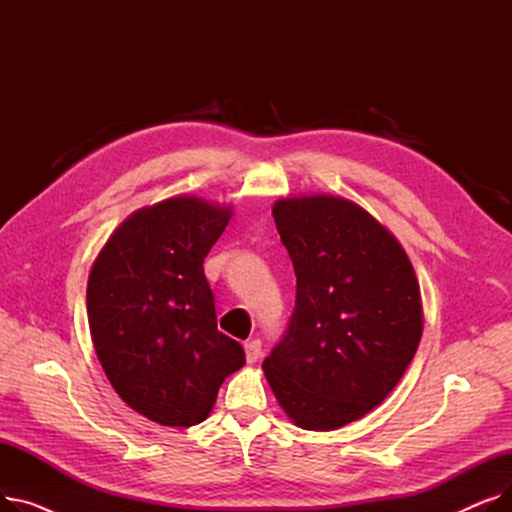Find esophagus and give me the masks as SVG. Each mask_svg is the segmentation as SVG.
Returning a JSON list of instances; mask_svg holds the SVG:
<instances>
[{
	"mask_svg": "<svg viewBox=\"0 0 512 512\" xmlns=\"http://www.w3.org/2000/svg\"><path fill=\"white\" fill-rule=\"evenodd\" d=\"M245 353H247V361L249 363H255L259 357H261V353H263V348H261V340H249V342H245Z\"/></svg>",
	"mask_w": 512,
	"mask_h": 512,
	"instance_id": "1",
	"label": "esophagus"
}]
</instances>
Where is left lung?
<instances>
[{
    "label": "left lung",
    "mask_w": 512,
    "mask_h": 512,
    "mask_svg": "<svg viewBox=\"0 0 512 512\" xmlns=\"http://www.w3.org/2000/svg\"><path fill=\"white\" fill-rule=\"evenodd\" d=\"M272 213L297 301L263 371L294 423L328 432L378 407L407 371L423 332L419 284L396 238L351 201L280 199Z\"/></svg>",
    "instance_id": "1"
}]
</instances>
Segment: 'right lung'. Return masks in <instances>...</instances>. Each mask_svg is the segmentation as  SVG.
<instances>
[{
    "label": "right lung",
    "instance_id": "right-lung-1",
    "mask_svg": "<svg viewBox=\"0 0 512 512\" xmlns=\"http://www.w3.org/2000/svg\"><path fill=\"white\" fill-rule=\"evenodd\" d=\"M230 209L174 197L141 209L110 236L87 286L101 367L130 409L191 427L207 419L245 348L218 330L203 259Z\"/></svg>",
    "mask_w": 512,
    "mask_h": 512
}]
</instances>
